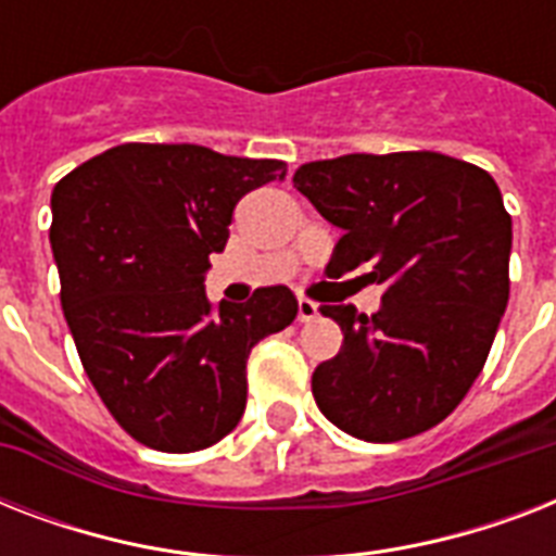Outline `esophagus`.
I'll use <instances>...</instances> for the list:
<instances>
[{"mask_svg":"<svg viewBox=\"0 0 556 556\" xmlns=\"http://www.w3.org/2000/svg\"><path fill=\"white\" fill-rule=\"evenodd\" d=\"M314 317H317V303H312L308 296H300V300H296V320L308 323L314 320Z\"/></svg>","mask_w":556,"mask_h":556,"instance_id":"esophagus-1","label":"esophagus"}]
</instances>
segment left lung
I'll use <instances>...</instances> for the list:
<instances>
[{
    "mask_svg": "<svg viewBox=\"0 0 556 556\" xmlns=\"http://www.w3.org/2000/svg\"><path fill=\"white\" fill-rule=\"evenodd\" d=\"M294 187L343 230L326 274L369 268L383 286L371 317L320 305L343 331L312 375L320 413L378 444L430 430L473 387L508 305L514 233L500 187L441 152L312 161Z\"/></svg>",
    "mask_w": 556,
    "mask_h": 556,
    "instance_id": "8db88e82",
    "label": "left lung"
}]
</instances>
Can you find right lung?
<instances>
[{
	"label": "right lung",
	"instance_id": "right-lung-1",
	"mask_svg": "<svg viewBox=\"0 0 556 556\" xmlns=\"http://www.w3.org/2000/svg\"><path fill=\"white\" fill-rule=\"evenodd\" d=\"M286 173L277 159L195 143H121L54 187L65 323L100 401L147 447L195 453L225 439L244 413L251 349L294 323L286 286L239 305L204 294L236 201Z\"/></svg>",
	"mask_w": 556,
	"mask_h": 556
}]
</instances>
